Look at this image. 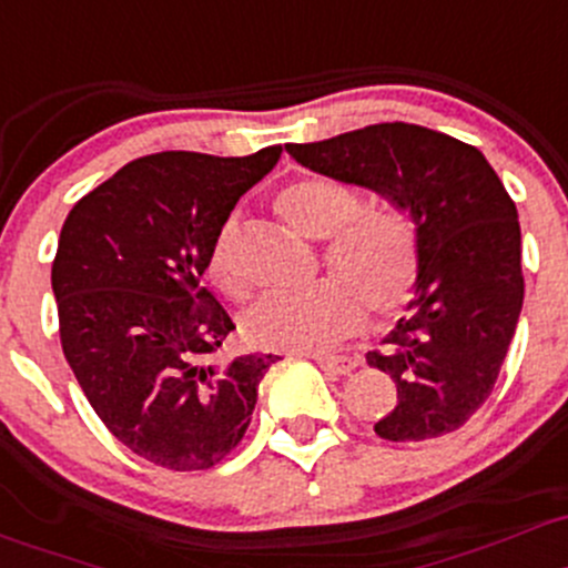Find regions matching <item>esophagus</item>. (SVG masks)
Segmentation results:
<instances>
[{"label": "esophagus", "instance_id": "1", "mask_svg": "<svg viewBox=\"0 0 568 568\" xmlns=\"http://www.w3.org/2000/svg\"><path fill=\"white\" fill-rule=\"evenodd\" d=\"M316 365H320L322 371H327V374L333 376H346L352 374V371L357 368V363L352 357H341V355H314Z\"/></svg>", "mask_w": 568, "mask_h": 568}]
</instances>
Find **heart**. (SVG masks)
I'll return each mask as SVG.
<instances>
[{
  "label": "heart",
  "instance_id": "1",
  "mask_svg": "<svg viewBox=\"0 0 568 568\" xmlns=\"http://www.w3.org/2000/svg\"><path fill=\"white\" fill-rule=\"evenodd\" d=\"M276 211L306 241H327L325 260L341 278H316L252 303L243 331L254 346L276 352H314L333 346L363 322L361 301L376 314L404 308L417 284V237L412 224L389 209H359L357 197L331 179H301L284 186ZM233 222L211 246V276L230 295L243 284L233 267Z\"/></svg>",
  "mask_w": 568,
  "mask_h": 568
}]
</instances>
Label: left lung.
<instances>
[{"label":"left lung","mask_w":568,"mask_h":568,"mask_svg":"<svg viewBox=\"0 0 568 568\" xmlns=\"http://www.w3.org/2000/svg\"><path fill=\"white\" fill-rule=\"evenodd\" d=\"M286 154L371 189L414 224V297L365 355L398 387L374 430L423 442L466 425L493 393L523 308L520 222L496 170L474 145L404 121L290 143Z\"/></svg>","instance_id":"1"}]
</instances>
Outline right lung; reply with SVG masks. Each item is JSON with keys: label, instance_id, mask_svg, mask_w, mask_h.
<instances>
[{"label": "right lung", "instance_id": "right-lung-1", "mask_svg": "<svg viewBox=\"0 0 568 568\" xmlns=\"http://www.w3.org/2000/svg\"><path fill=\"white\" fill-rule=\"evenodd\" d=\"M278 156L162 151L67 213L51 271L64 357L105 428L154 466L203 471L233 453L278 359L219 357L235 325L200 286L230 211Z\"/></svg>", "mask_w": 568, "mask_h": 568}]
</instances>
